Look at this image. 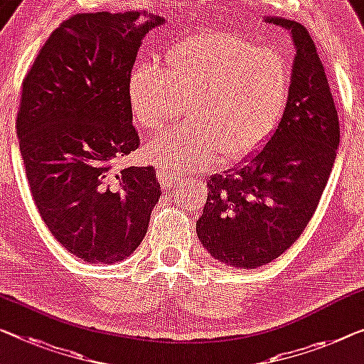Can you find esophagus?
<instances>
[{
  "mask_svg": "<svg viewBox=\"0 0 364 364\" xmlns=\"http://www.w3.org/2000/svg\"><path fill=\"white\" fill-rule=\"evenodd\" d=\"M156 173H159V181H160L161 184H164L165 188H175V186H180V184H183V183H181L183 180H180V178L170 175V173L164 170V168L156 166Z\"/></svg>",
  "mask_w": 364,
  "mask_h": 364,
  "instance_id": "esophagus-1",
  "label": "esophagus"
}]
</instances>
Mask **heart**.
I'll use <instances>...</instances> for the list:
<instances>
[{
  "label": "heart",
  "mask_w": 364,
  "mask_h": 364,
  "mask_svg": "<svg viewBox=\"0 0 364 364\" xmlns=\"http://www.w3.org/2000/svg\"><path fill=\"white\" fill-rule=\"evenodd\" d=\"M165 70L137 62L127 100L137 126L161 130L189 105L196 127L151 139L144 154L170 175L200 171L222 159L242 164L264 147L283 119L291 72L279 53L234 32L188 36L168 47Z\"/></svg>",
  "instance_id": "heart-1"
}]
</instances>
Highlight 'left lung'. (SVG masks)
<instances>
[{"mask_svg": "<svg viewBox=\"0 0 364 364\" xmlns=\"http://www.w3.org/2000/svg\"><path fill=\"white\" fill-rule=\"evenodd\" d=\"M264 21L291 31L296 47L283 119L245 164L208 180L196 222L203 247L227 267L253 269L294 243L316 213L340 144V124L316 43L296 21Z\"/></svg>", "mask_w": 364, "mask_h": 364, "instance_id": "8db88e82", "label": "left lung"}]
</instances>
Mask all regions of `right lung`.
<instances>
[{"instance_id": "right-lung-1", "label": "right lung", "mask_w": 364, "mask_h": 364, "mask_svg": "<svg viewBox=\"0 0 364 364\" xmlns=\"http://www.w3.org/2000/svg\"><path fill=\"white\" fill-rule=\"evenodd\" d=\"M164 23L140 11L75 14L23 81L16 129L32 199L57 242L83 262L126 259L160 199L154 166L114 164L140 145L127 78L145 34Z\"/></svg>"}]
</instances>
